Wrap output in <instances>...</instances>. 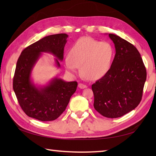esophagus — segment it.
<instances>
[{
    "instance_id": "34e87169",
    "label": "esophagus",
    "mask_w": 156,
    "mask_h": 156,
    "mask_svg": "<svg viewBox=\"0 0 156 156\" xmlns=\"http://www.w3.org/2000/svg\"><path fill=\"white\" fill-rule=\"evenodd\" d=\"M78 87L80 88H81V89H84V88H87V85H85V84H84L80 83V84H78Z\"/></svg>"
}]
</instances>
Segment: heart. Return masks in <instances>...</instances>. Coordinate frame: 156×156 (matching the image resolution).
I'll return each instance as SVG.
<instances>
[{
    "instance_id": "b5f03b06",
    "label": "heart",
    "mask_w": 156,
    "mask_h": 156,
    "mask_svg": "<svg viewBox=\"0 0 156 156\" xmlns=\"http://www.w3.org/2000/svg\"><path fill=\"white\" fill-rule=\"evenodd\" d=\"M114 49L107 41H98L90 37L78 39L64 58L66 69L72 76L79 73V67L86 78L97 80L107 74L113 59Z\"/></svg>"
}]
</instances>
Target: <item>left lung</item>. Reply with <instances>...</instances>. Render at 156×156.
<instances>
[{
    "label": "left lung",
    "instance_id": "8db88e82",
    "mask_svg": "<svg viewBox=\"0 0 156 156\" xmlns=\"http://www.w3.org/2000/svg\"><path fill=\"white\" fill-rule=\"evenodd\" d=\"M115 55L107 74L92 85L94 107L108 118H117L136 108L141 100L147 72L140 52L119 36L108 34Z\"/></svg>",
    "mask_w": 156,
    "mask_h": 156
}]
</instances>
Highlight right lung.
<instances>
[{
  "mask_svg": "<svg viewBox=\"0 0 156 156\" xmlns=\"http://www.w3.org/2000/svg\"><path fill=\"white\" fill-rule=\"evenodd\" d=\"M68 35H51L26 48L16 62L13 78V90L19 103L29 117L41 121H54L66 110L78 83L66 82L58 77L45 85H37L31 78L32 71L42 53L55 56V64L60 68L59 61L64 58V49Z\"/></svg>",
  "mask_w": 156,
  "mask_h": 156,
  "instance_id": "1",
  "label": "right lung"
}]
</instances>
